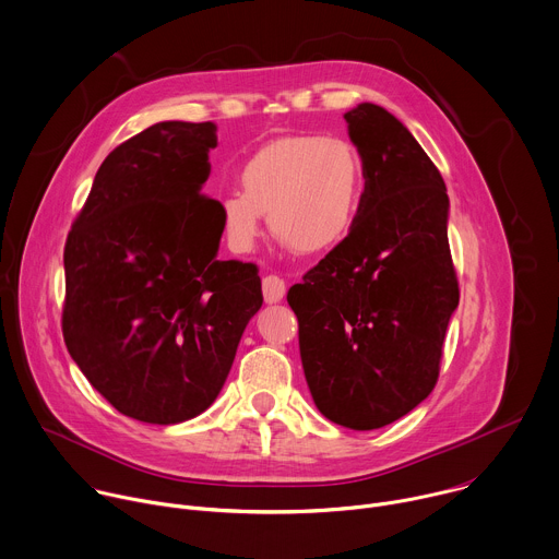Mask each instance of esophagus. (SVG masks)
Here are the masks:
<instances>
[{
  "label": "esophagus",
  "mask_w": 559,
  "mask_h": 559,
  "mask_svg": "<svg viewBox=\"0 0 559 559\" xmlns=\"http://www.w3.org/2000/svg\"><path fill=\"white\" fill-rule=\"evenodd\" d=\"M262 293H264V301L266 304H277L286 295V282L282 277H277V275H266L262 280Z\"/></svg>",
  "instance_id": "1"
}]
</instances>
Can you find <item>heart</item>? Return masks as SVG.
<instances>
[{
  "label": "heart",
  "mask_w": 559,
  "mask_h": 559,
  "mask_svg": "<svg viewBox=\"0 0 559 559\" xmlns=\"http://www.w3.org/2000/svg\"><path fill=\"white\" fill-rule=\"evenodd\" d=\"M242 190L221 197V223L236 253L253 249L269 214L273 236L312 255L341 245L360 212L365 166L358 148L334 135H290L258 148L240 168Z\"/></svg>",
  "instance_id": "obj_1"
}]
</instances>
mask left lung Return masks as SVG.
Returning <instances> with one entry per match:
<instances>
[{
  "mask_svg": "<svg viewBox=\"0 0 559 559\" xmlns=\"http://www.w3.org/2000/svg\"><path fill=\"white\" fill-rule=\"evenodd\" d=\"M345 122L365 166L358 218L286 299L317 408L345 428L373 430L435 389L459 282L437 166L378 105H358Z\"/></svg>",
  "mask_w": 559,
  "mask_h": 559,
  "instance_id": "1",
  "label": "left lung"
}]
</instances>
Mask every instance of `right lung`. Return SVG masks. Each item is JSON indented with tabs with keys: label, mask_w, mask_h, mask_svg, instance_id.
I'll use <instances>...</instances> for the list:
<instances>
[{
	"label": "right lung",
	"mask_w": 559,
	"mask_h": 559,
	"mask_svg": "<svg viewBox=\"0 0 559 559\" xmlns=\"http://www.w3.org/2000/svg\"><path fill=\"white\" fill-rule=\"evenodd\" d=\"M212 122H159L96 173L66 242L63 338L122 415L179 424L221 393L262 306L258 266L216 260L218 201L203 194Z\"/></svg>",
	"instance_id": "obj_1"
}]
</instances>
